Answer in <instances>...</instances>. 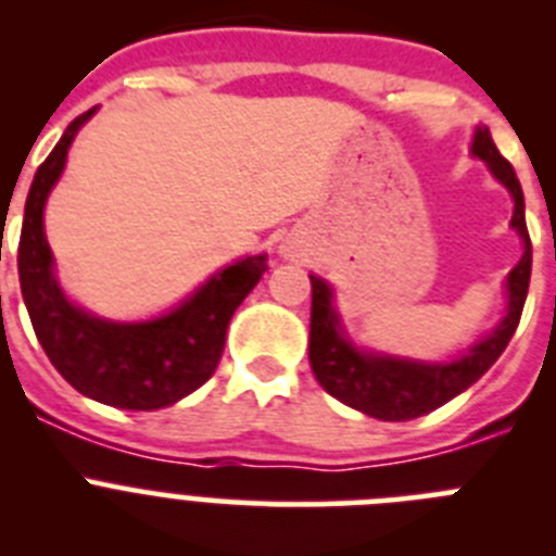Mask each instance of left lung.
<instances>
[{
  "label": "left lung",
  "mask_w": 556,
  "mask_h": 556,
  "mask_svg": "<svg viewBox=\"0 0 556 556\" xmlns=\"http://www.w3.org/2000/svg\"><path fill=\"white\" fill-rule=\"evenodd\" d=\"M470 152L484 161L495 180H501L513 194V228L523 239V255L507 275V317L495 326L490 337L476 342L465 356L451 358V362H415V358L358 351L339 323L331 287L317 275H308L312 278L308 362H312L314 378L320 381L328 395L378 420L401 424V420H415L420 415H429L437 406L448 404L451 397L476 384L495 365V358L509 345L520 323L529 292V275H532V242H529L527 217H523V191L515 178L513 164L493 144L488 127H476Z\"/></svg>",
  "instance_id": "1"
}]
</instances>
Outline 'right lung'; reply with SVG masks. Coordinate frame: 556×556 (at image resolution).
<instances>
[{"instance_id":"right-lung-1","label":"right lung","mask_w":556,"mask_h":556,"mask_svg":"<svg viewBox=\"0 0 556 556\" xmlns=\"http://www.w3.org/2000/svg\"><path fill=\"white\" fill-rule=\"evenodd\" d=\"M94 111L80 113L66 127L33 178L18 239V281L38 342L68 384L116 409L152 412L178 404L214 376L230 317L267 273V255H248L219 269L178 308L155 320L111 323L68 301L52 273L43 205L66 166L77 130Z\"/></svg>"}]
</instances>
